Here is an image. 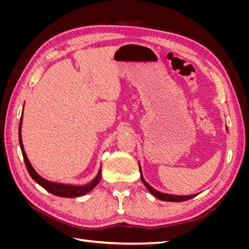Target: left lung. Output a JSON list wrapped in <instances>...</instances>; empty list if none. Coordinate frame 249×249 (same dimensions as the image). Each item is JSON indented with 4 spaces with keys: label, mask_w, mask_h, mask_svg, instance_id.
I'll return each instance as SVG.
<instances>
[{
    "label": "left lung",
    "mask_w": 249,
    "mask_h": 249,
    "mask_svg": "<svg viewBox=\"0 0 249 249\" xmlns=\"http://www.w3.org/2000/svg\"><path fill=\"white\" fill-rule=\"evenodd\" d=\"M225 129H227V132H228V126H225ZM139 170H140V178L142 180L143 185H144L146 187V189L149 191V193L153 195V196H155L156 198L160 199V200H163V201H172V202H179V201H185V200H188V199H191L193 197L196 196V195H198L199 193H195V194H190V195H175V194H167V193H163V192H160L156 190L155 188H153L152 186H150L146 180L144 179V178H143V175H142V170H141V166H140V163H139Z\"/></svg>",
    "instance_id": "obj_1"
}]
</instances>
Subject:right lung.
Here are the masks:
<instances>
[{
	"label": "right lung",
	"mask_w": 249,
	"mask_h": 249,
	"mask_svg": "<svg viewBox=\"0 0 249 249\" xmlns=\"http://www.w3.org/2000/svg\"><path fill=\"white\" fill-rule=\"evenodd\" d=\"M21 124H22V114L20 116V123L18 127V140H19L21 154H22V157H24L25 164L30 173V176H31V178L35 180V182L38 185H40L43 189H46L48 192L56 195V196L71 198V197H79V196H82V195L87 194L100 183L101 178H102V167H100L99 172H97V175L91 182H89L85 185H71V184L51 182V180H48L44 178H42L41 176H39L38 173H37V171L33 168L31 163H30L27 154L25 152L24 144H22V140H21Z\"/></svg>",
	"instance_id": "obj_1"
}]
</instances>
